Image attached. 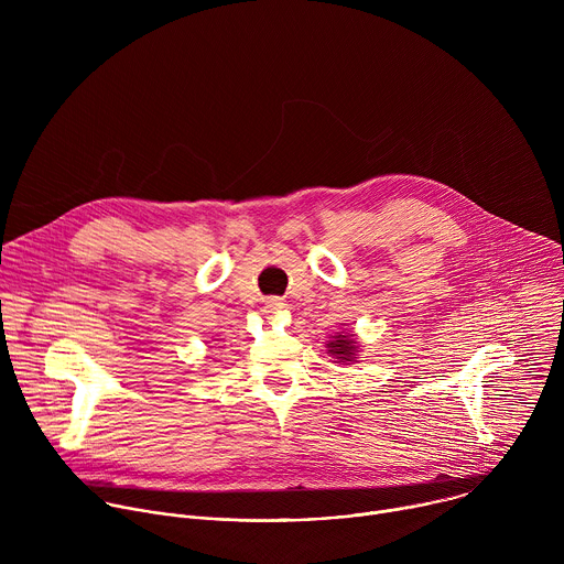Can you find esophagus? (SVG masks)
<instances>
[{
	"instance_id": "esophagus-1",
	"label": "esophagus",
	"mask_w": 564,
	"mask_h": 564,
	"mask_svg": "<svg viewBox=\"0 0 564 564\" xmlns=\"http://www.w3.org/2000/svg\"><path fill=\"white\" fill-rule=\"evenodd\" d=\"M263 307H265L263 312H268V314H276V312L285 310V307H288V303H285L283 299H276V296H272V299H268V301H265V305H263Z\"/></svg>"
}]
</instances>
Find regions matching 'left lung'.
<instances>
[{"label":"left lung","instance_id":"1","mask_svg":"<svg viewBox=\"0 0 564 564\" xmlns=\"http://www.w3.org/2000/svg\"><path fill=\"white\" fill-rule=\"evenodd\" d=\"M328 348H330V355H337V359H341V361H352L355 359L352 357L355 355V341L344 337V335H337L335 341L328 344Z\"/></svg>","mask_w":564,"mask_h":564}]
</instances>
